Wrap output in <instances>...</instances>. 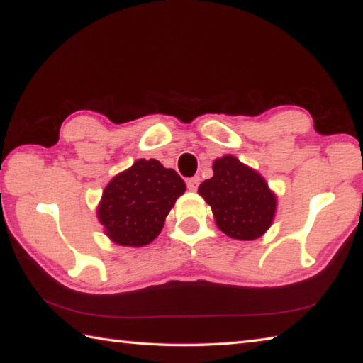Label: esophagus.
<instances>
[{
    "mask_svg": "<svg viewBox=\"0 0 363 363\" xmlns=\"http://www.w3.org/2000/svg\"><path fill=\"white\" fill-rule=\"evenodd\" d=\"M199 186H200L199 176H194V177H190V179H187V187H189V190H192V192H195V190L199 189Z\"/></svg>",
    "mask_w": 363,
    "mask_h": 363,
    "instance_id": "obj_1",
    "label": "esophagus"
}]
</instances>
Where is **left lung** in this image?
I'll list each match as a JSON object with an SVG mask.
<instances>
[{"instance_id": "left-lung-1", "label": "left lung", "mask_w": 363, "mask_h": 363, "mask_svg": "<svg viewBox=\"0 0 363 363\" xmlns=\"http://www.w3.org/2000/svg\"><path fill=\"white\" fill-rule=\"evenodd\" d=\"M199 194L211 206L219 230L235 240H256L274 223L277 195L256 169L233 155L214 160L213 177L200 184Z\"/></svg>"}]
</instances>
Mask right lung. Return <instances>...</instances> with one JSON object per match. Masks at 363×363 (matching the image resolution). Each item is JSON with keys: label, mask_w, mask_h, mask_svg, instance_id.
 <instances>
[{"label": "right lung", "mask_w": 363, "mask_h": 363, "mask_svg": "<svg viewBox=\"0 0 363 363\" xmlns=\"http://www.w3.org/2000/svg\"><path fill=\"white\" fill-rule=\"evenodd\" d=\"M186 182L158 160L140 158L112 177L102 192L97 219L106 235L121 247H145L162 232Z\"/></svg>", "instance_id": "right-lung-1"}]
</instances>
